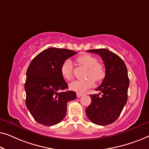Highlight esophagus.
Instances as JSON below:
<instances>
[{
	"label": "esophagus",
	"mask_w": 149,
	"mask_h": 149,
	"mask_svg": "<svg viewBox=\"0 0 149 149\" xmlns=\"http://www.w3.org/2000/svg\"><path fill=\"white\" fill-rule=\"evenodd\" d=\"M83 96L82 94H81V93H77V97L79 98V97H81V96Z\"/></svg>",
	"instance_id": "obj_1"
}]
</instances>
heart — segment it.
Here are the masks:
<instances>
[{
	"label": "heart",
	"mask_w": 149,
	"mask_h": 149,
	"mask_svg": "<svg viewBox=\"0 0 149 149\" xmlns=\"http://www.w3.org/2000/svg\"><path fill=\"white\" fill-rule=\"evenodd\" d=\"M77 61L81 65L88 68L86 77L83 80H75L70 84L71 90L77 93H82L95 84V79L100 81L105 76V69L102 64L97 62L95 56L88 54H84L77 58ZM61 73L66 80L73 78V65L72 61L67 59L61 67Z\"/></svg>",
	"instance_id": "obj_1"
}]
</instances>
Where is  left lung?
Masks as SVG:
<instances>
[{
	"label": "left lung",
	"mask_w": 149,
	"mask_h": 149,
	"mask_svg": "<svg viewBox=\"0 0 149 149\" xmlns=\"http://www.w3.org/2000/svg\"><path fill=\"white\" fill-rule=\"evenodd\" d=\"M87 51L101 56L105 66V76L96 89L100 93L90 95L91 103L86 109V113L96 125L111 124L120 116L127 100L130 81L126 65L118 55L107 49Z\"/></svg>",
	"instance_id": "1"
}]
</instances>
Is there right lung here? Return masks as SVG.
Segmentation results:
<instances>
[{
    "instance_id": "obj_1",
    "label": "right lung",
    "mask_w": 149,
    "mask_h": 149,
    "mask_svg": "<svg viewBox=\"0 0 149 149\" xmlns=\"http://www.w3.org/2000/svg\"><path fill=\"white\" fill-rule=\"evenodd\" d=\"M75 54L72 50L49 48L33 58L27 70L26 107L40 124L51 126L61 121L66 115L68 102L76 98L74 91L58 92L68 88L61 67Z\"/></svg>"
}]
</instances>
